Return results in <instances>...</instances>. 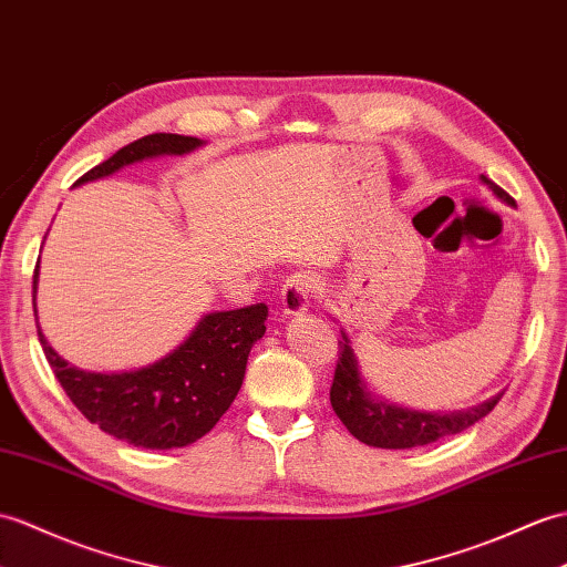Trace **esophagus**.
Returning <instances> with one entry per match:
<instances>
[{"mask_svg": "<svg viewBox=\"0 0 567 567\" xmlns=\"http://www.w3.org/2000/svg\"><path fill=\"white\" fill-rule=\"evenodd\" d=\"M316 292H319V278L309 270H299L292 272L282 285V311L287 316H299L301 311H307L311 307V301L316 299Z\"/></svg>", "mask_w": 567, "mask_h": 567, "instance_id": "esophagus-1", "label": "esophagus"}]
</instances>
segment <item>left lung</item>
Here are the masks:
<instances>
[{
  "label": "left lung",
  "instance_id": "obj_1",
  "mask_svg": "<svg viewBox=\"0 0 567 567\" xmlns=\"http://www.w3.org/2000/svg\"><path fill=\"white\" fill-rule=\"evenodd\" d=\"M483 183L497 197H503L505 203H515L512 197L495 186L491 178L481 176ZM340 354L336 364V377L331 384V405L336 415L343 420V425L350 430L352 437L370 446H381V450H411V446L432 444L450 434L464 432L466 427L476 425L481 417L488 415L497 401L503 399V393H497L491 401H485L476 408H468L464 413H417L408 411V408H399L374 399L367 391L358 358H354L352 346L348 336L343 333V340H338Z\"/></svg>",
  "mask_w": 567,
  "mask_h": 567
}]
</instances>
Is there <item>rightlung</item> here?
<instances>
[{
	"label": "right lung",
	"mask_w": 567,
	"mask_h": 567,
	"mask_svg": "<svg viewBox=\"0 0 567 567\" xmlns=\"http://www.w3.org/2000/svg\"><path fill=\"white\" fill-rule=\"evenodd\" d=\"M200 144L203 140L197 137L154 133L117 150L111 159L86 171L74 186L152 156L188 154ZM35 287L38 266L33 270V313L38 316ZM266 305L213 311L164 360L123 374L76 370L48 346L41 326L38 340L60 386L89 423L144 450H176L200 440L229 411L244 384L248 352L266 333Z\"/></svg>",
	"instance_id": "1"
}]
</instances>
